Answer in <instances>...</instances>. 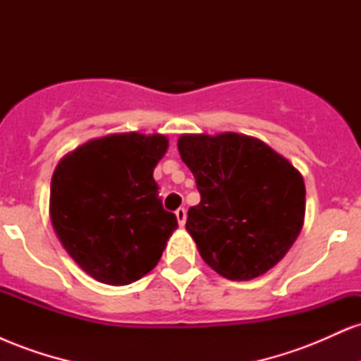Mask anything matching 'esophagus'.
Returning <instances> with one entry per match:
<instances>
[{"label":"esophagus","mask_w":361,"mask_h":361,"mask_svg":"<svg viewBox=\"0 0 361 361\" xmlns=\"http://www.w3.org/2000/svg\"><path fill=\"white\" fill-rule=\"evenodd\" d=\"M175 215H176V219H178V224H180V226L183 227L185 222H186V210L183 209V207H180V209H178L176 212H175Z\"/></svg>","instance_id":"34e87169"}]
</instances>
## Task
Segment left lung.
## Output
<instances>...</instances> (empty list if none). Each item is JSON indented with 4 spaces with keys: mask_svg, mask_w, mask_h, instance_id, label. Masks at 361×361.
Masks as SVG:
<instances>
[{
    "mask_svg": "<svg viewBox=\"0 0 361 361\" xmlns=\"http://www.w3.org/2000/svg\"><path fill=\"white\" fill-rule=\"evenodd\" d=\"M178 151L202 197L186 231L205 263L235 281L271 270L304 226L299 169L263 140L235 132L183 134Z\"/></svg>",
    "mask_w": 361,
    "mask_h": 361,
    "instance_id": "1",
    "label": "left lung"
}]
</instances>
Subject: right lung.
I'll use <instances>...</instances> for the list:
<instances>
[{"mask_svg":"<svg viewBox=\"0 0 361 361\" xmlns=\"http://www.w3.org/2000/svg\"><path fill=\"white\" fill-rule=\"evenodd\" d=\"M168 137L110 134L68 152L54 169L49 214L57 238L82 271L106 285L142 279L178 227L152 178Z\"/></svg>","mask_w":361,"mask_h":361,"instance_id":"right-lung-1","label":"right lung"}]
</instances>
